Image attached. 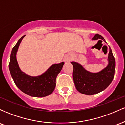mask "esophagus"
<instances>
[{
	"label": "esophagus",
	"instance_id": "34e87169",
	"mask_svg": "<svg viewBox=\"0 0 125 125\" xmlns=\"http://www.w3.org/2000/svg\"><path fill=\"white\" fill-rule=\"evenodd\" d=\"M73 56L71 54H67V55H65V57H64V61L65 62H70L71 60H73Z\"/></svg>",
	"mask_w": 125,
	"mask_h": 125
}]
</instances>
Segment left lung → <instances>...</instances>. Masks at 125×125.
<instances>
[{
    "label": "left lung",
    "instance_id": "obj_1",
    "mask_svg": "<svg viewBox=\"0 0 125 125\" xmlns=\"http://www.w3.org/2000/svg\"><path fill=\"white\" fill-rule=\"evenodd\" d=\"M97 40L106 43L103 36L96 34L92 40ZM107 60V67L94 73L86 70L78 62H71L73 66V78L78 92L84 94L93 95L104 90L110 84L114 77L116 62L110 47Z\"/></svg>",
    "mask_w": 125,
    "mask_h": 125
}]
</instances>
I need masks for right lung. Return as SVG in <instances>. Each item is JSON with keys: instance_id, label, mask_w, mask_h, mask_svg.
<instances>
[{"instance_id": "add662e5", "label": "right lung", "mask_w": 125, "mask_h": 125, "mask_svg": "<svg viewBox=\"0 0 125 125\" xmlns=\"http://www.w3.org/2000/svg\"><path fill=\"white\" fill-rule=\"evenodd\" d=\"M25 36L18 40L12 48L9 64L11 76L16 86L22 92L32 97H42L51 94L56 85V78L62 69L64 62L52 64L44 73L38 76L27 75L19 68L16 60V53Z\"/></svg>"}]
</instances>
